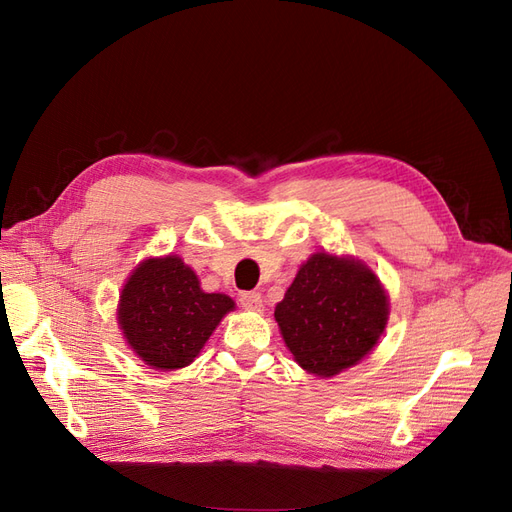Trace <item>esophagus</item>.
<instances>
[{"instance_id": "obj_1", "label": "esophagus", "mask_w": 512, "mask_h": 512, "mask_svg": "<svg viewBox=\"0 0 512 512\" xmlns=\"http://www.w3.org/2000/svg\"><path fill=\"white\" fill-rule=\"evenodd\" d=\"M239 303H241L243 309H252V312H260V309H262V297H260L258 292H254V290L241 292Z\"/></svg>"}]
</instances>
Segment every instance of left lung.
I'll list each match as a JSON object with an SVG mask.
<instances>
[{"instance_id": "obj_1", "label": "left lung", "mask_w": 512, "mask_h": 512, "mask_svg": "<svg viewBox=\"0 0 512 512\" xmlns=\"http://www.w3.org/2000/svg\"><path fill=\"white\" fill-rule=\"evenodd\" d=\"M389 301L378 277L350 258L318 252L275 307L290 352L309 374H339L378 344Z\"/></svg>"}]
</instances>
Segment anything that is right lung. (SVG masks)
Returning <instances> with one entry per match:
<instances>
[{
    "label": "right lung",
    "instance_id": "obj_1",
    "mask_svg": "<svg viewBox=\"0 0 512 512\" xmlns=\"http://www.w3.org/2000/svg\"><path fill=\"white\" fill-rule=\"evenodd\" d=\"M235 301L203 292L179 256L149 258L121 290L119 327L130 348L156 369L190 365Z\"/></svg>",
    "mask_w": 512,
    "mask_h": 512
}]
</instances>
